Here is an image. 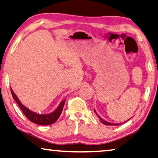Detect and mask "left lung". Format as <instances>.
<instances>
[{
    "instance_id": "left-lung-1",
    "label": "left lung",
    "mask_w": 158,
    "mask_h": 158,
    "mask_svg": "<svg viewBox=\"0 0 158 158\" xmlns=\"http://www.w3.org/2000/svg\"><path fill=\"white\" fill-rule=\"evenodd\" d=\"M94 112L95 113H96V115H97V116L98 117V118H99V120H100V123H102V124H104V125H121V124H123V123H125V122H127V121H125V122H124V123H110V122H107V121H106V120H103V119H102L101 117H100V116L98 115V114L97 113V112H96V110H95L94 109ZM130 120V119H129Z\"/></svg>"
}]
</instances>
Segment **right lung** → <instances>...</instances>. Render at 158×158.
I'll return each instance as SVG.
<instances>
[{"label": "right lung", "mask_w": 158, "mask_h": 158, "mask_svg": "<svg viewBox=\"0 0 158 158\" xmlns=\"http://www.w3.org/2000/svg\"><path fill=\"white\" fill-rule=\"evenodd\" d=\"M11 93H12L13 99L15 100V101L16 102L18 106L21 109L23 113L26 116V118L28 119L29 120H31L32 123H35V124L40 125H48L53 124L54 123H56L58 119L60 117L61 113H62L64 105H65V100H63L62 102L59 104L58 107L53 112H52L51 113L48 114H39L35 112L29 110L28 107H26L25 106H23L21 103V102L20 101V100L18 99L17 95L15 94V93L13 92L12 89H10Z\"/></svg>", "instance_id": "add662e5"}]
</instances>
